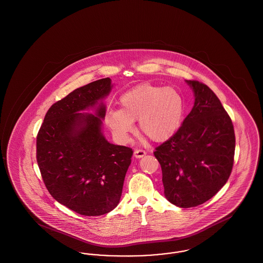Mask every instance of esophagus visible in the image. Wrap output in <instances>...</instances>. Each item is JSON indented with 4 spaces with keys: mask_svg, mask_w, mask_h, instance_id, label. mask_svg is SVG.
I'll return each instance as SVG.
<instances>
[{
    "mask_svg": "<svg viewBox=\"0 0 263 263\" xmlns=\"http://www.w3.org/2000/svg\"><path fill=\"white\" fill-rule=\"evenodd\" d=\"M146 152L143 150H135L134 151V157L135 158H137V159H140V158H143L144 156H146Z\"/></svg>",
    "mask_w": 263,
    "mask_h": 263,
    "instance_id": "34e87169",
    "label": "esophagus"
}]
</instances>
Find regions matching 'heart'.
Masks as SVG:
<instances>
[{"label": "heart", "instance_id": "1", "mask_svg": "<svg viewBox=\"0 0 263 263\" xmlns=\"http://www.w3.org/2000/svg\"><path fill=\"white\" fill-rule=\"evenodd\" d=\"M121 109L107 110L104 121L119 141H126L139 121V129L154 142L173 137L182 125L185 101L179 90L171 87L141 84L122 93Z\"/></svg>", "mask_w": 263, "mask_h": 263}]
</instances>
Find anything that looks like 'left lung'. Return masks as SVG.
<instances>
[{
    "label": "left lung",
    "mask_w": 263,
    "mask_h": 263,
    "mask_svg": "<svg viewBox=\"0 0 263 263\" xmlns=\"http://www.w3.org/2000/svg\"><path fill=\"white\" fill-rule=\"evenodd\" d=\"M194 105L175 135L156 148L163 173L164 196L181 208L211 199L229 179L236 138L233 122L212 89L185 81Z\"/></svg>",
    "instance_id": "1"
}]
</instances>
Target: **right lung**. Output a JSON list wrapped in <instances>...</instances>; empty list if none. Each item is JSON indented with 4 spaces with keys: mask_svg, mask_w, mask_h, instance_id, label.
Segmentation results:
<instances>
[{
    "mask_svg": "<svg viewBox=\"0 0 263 263\" xmlns=\"http://www.w3.org/2000/svg\"><path fill=\"white\" fill-rule=\"evenodd\" d=\"M109 78L77 88L55 102L36 138V160L52 197L84 216L112 211L120 201L133 151L101 132ZM88 109L96 112L82 113Z\"/></svg>",
    "mask_w": 263,
    "mask_h": 263,
    "instance_id": "1",
    "label": "right lung"
}]
</instances>
